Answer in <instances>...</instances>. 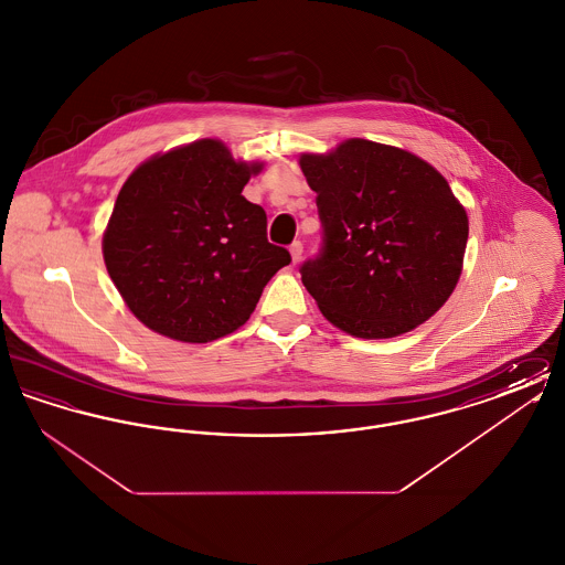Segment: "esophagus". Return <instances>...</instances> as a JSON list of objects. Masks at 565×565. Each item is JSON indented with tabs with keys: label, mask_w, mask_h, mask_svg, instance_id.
<instances>
[{
	"label": "esophagus",
	"mask_w": 565,
	"mask_h": 565,
	"mask_svg": "<svg viewBox=\"0 0 565 565\" xmlns=\"http://www.w3.org/2000/svg\"><path fill=\"white\" fill-rule=\"evenodd\" d=\"M290 254H292V263H300V258H302V243L295 242L290 245Z\"/></svg>",
	"instance_id": "esophagus-1"
}]
</instances>
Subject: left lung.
Here are the masks:
<instances>
[{
	"label": "left lung",
	"mask_w": 565,
	"mask_h": 565,
	"mask_svg": "<svg viewBox=\"0 0 565 565\" xmlns=\"http://www.w3.org/2000/svg\"><path fill=\"white\" fill-rule=\"evenodd\" d=\"M322 243L300 277L328 322L390 339L430 320L456 288L468 215L447 180L401 148L350 139L305 154Z\"/></svg>",
	"instance_id": "obj_1"
}]
</instances>
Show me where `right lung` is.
<instances>
[{
  "label": "right lung",
  "instance_id": "add662e5",
  "mask_svg": "<svg viewBox=\"0 0 565 565\" xmlns=\"http://www.w3.org/2000/svg\"><path fill=\"white\" fill-rule=\"evenodd\" d=\"M260 164L201 139L139 164L120 190L104 260L139 322L210 343L249 320L270 277L290 265L267 239V214L242 194Z\"/></svg>",
  "mask_w": 565,
  "mask_h": 565
}]
</instances>
